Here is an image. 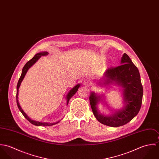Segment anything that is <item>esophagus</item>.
<instances>
[{"instance_id":"34e87169","label":"esophagus","mask_w":159,"mask_h":159,"mask_svg":"<svg viewBox=\"0 0 159 159\" xmlns=\"http://www.w3.org/2000/svg\"><path fill=\"white\" fill-rule=\"evenodd\" d=\"M83 84H84V85H85L86 86H89L92 84V82H91V80H86L84 81Z\"/></svg>"}]
</instances>
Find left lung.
Wrapping results in <instances>:
<instances>
[{
    "label": "left lung",
    "instance_id": "left-lung-1",
    "mask_svg": "<svg viewBox=\"0 0 159 159\" xmlns=\"http://www.w3.org/2000/svg\"><path fill=\"white\" fill-rule=\"evenodd\" d=\"M97 83L102 86L114 84L122 88L124 102L121 109L105 116L100 113L97 107L103 96L92 92L89 97L92 110L100 123L113 127L122 126L129 122L139 113L143 95V86L139 70L127 54L122 55L120 65L108 68Z\"/></svg>",
    "mask_w": 159,
    "mask_h": 159
}]
</instances>
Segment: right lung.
Segmentation results:
<instances>
[{
    "label": "right lung",
    "mask_w": 159,
    "mask_h": 159,
    "mask_svg": "<svg viewBox=\"0 0 159 159\" xmlns=\"http://www.w3.org/2000/svg\"><path fill=\"white\" fill-rule=\"evenodd\" d=\"M49 53L47 52V51H44V52H39V53H37L36 54L34 57L30 59L29 61H28L25 64V66H24L23 70H22V73H21V75L19 79V81L18 82V84H17V87H16V103H17V105H18V107L20 110V111L21 112V113L23 114V116H24V117L27 120H29L31 124H32L33 125H37V126H51V125H53L54 124H56L57 123H59L60 122V120L56 122H54V123H47V122H38V121H35V120H32L27 114L23 110V109L21 108L20 105V103L18 102V92H19V88L20 87V85L23 81V79L25 77V75H26L28 70L29 68H30L42 56H46L48 55ZM80 87V84H76L75 86H74L72 89H71V90L69 91L66 96V100H67V105H68V102H69V100L76 93L77 91L78 90V88Z\"/></svg>",
    "instance_id": "obj_1"
}]
</instances>
